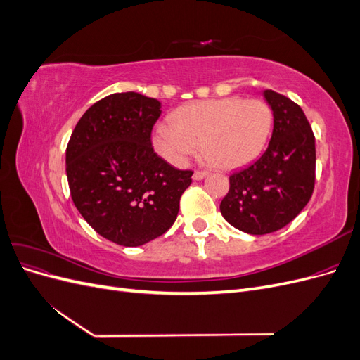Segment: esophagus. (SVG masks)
<instances>
[{"label": "esophagus", "mask_w": 360, "mask_h": 360, "mask_svg": "<svg viewBox=\"0 0 360 360\" xmlns=\"http://www.w3.org/2000/svg\"><path fill=\"white\" fill-rule=\"evenodd\" d=\"M205 176H207L205 171H195L192 179H193V180H202Z\"/></svg>", "instance_id": "esophagus-1"}]
</instances>
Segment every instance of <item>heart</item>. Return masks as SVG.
I'll return each mask as SVG.
<instances>
[{
    "mask_svg": "<svg viewBox=\"0 0 360 360\" xmlns=\"http://www.w3.org/2000/svg\"><path fill=\"white\" fill-rule=\"evenodd\" d=\"M274 112L259 99L201 101L184 105L151 132L156 153L171 165L183 167L201 147L204 159L216 168L231 169L255 159L267 144Z\"/></svg>",
    "mask_w": 360,
    "mask_h": 360,
    "instance_id": "obj_1",
    "label": "heart"
}]
</instances>
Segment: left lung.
Segmentation results:
<instances>
[{
  "label": "left lung",
  "mask_w": 360,
  "mask_h": 360,
  "mask_svg": "<svg viewBox=\"0 0 360 360\" xmlns=\"http://www.w3.org/2000/svg\"><path fill=\"white\" fill-rule=\"evenodd\" d=\"M263 96L274 112L266 151L233 172L221 202L228 224L248 234L281 230L308 204L315 183V138L302 108L274 90Z\"/></svg>",
  "instance_id": "left-lung-1"
}]
</instances>
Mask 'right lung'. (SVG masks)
Instances as JSON below:
<instances>
[{"instance_id":"right-lung-1","label":"right lung","mask_w":360,"mask_h":360,"mask_svg":"<svg viewBox=\"0 0 360 360\" xmlns=\"http://www.w3.org/2000/svg\"><path fill=\"white\" fill-rule=\"evenodd\" d=\"M160 102L114 93L85 111L66 150L72 200L96 233L141 246L169 230L192 171L171 167L151 147Z\"/></svg>"}]
</instances>
